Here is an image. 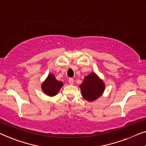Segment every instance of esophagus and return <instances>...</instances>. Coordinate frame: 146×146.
I'll return each instance as SVG.
<instances>
[{
    "instance_id": "1",
    "label": "esophagus",
    "mask_w": 146,
    "mask_h": 146,
    "mask_svg": "<svg viewBox=\"0 0 146 146\" xmlns=\"http://www.w3.org/2000/svg\"><path fill=\"white\" fill-rule=\"evenodd\" d=\"M68 82L70 84H73V82H74V79H73V78H69V80H68Z\"/></svg>"
}]
</instances>
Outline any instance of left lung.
I'll return each mask as SVG.
<instances>
[{
	"label": "left lung",
	"mask_w": 146,
	"mask_h": 146,
	"mask_svg": "<svg viewBox=\"0 0 146 146\" xmlns=\"http://www.w3.org/2000/svg\"><path fill=\"white\" fill-rule=\"evenodd\" d=\"M104 84L95 73H92L84 78L80 85L82 95L88 101H94L100 96L104 90Z\"/></svg>",
	"instance_id": "obj_1"
}]
</instances>
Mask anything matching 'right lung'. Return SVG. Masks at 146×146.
Here are the masks:
<instances>
[{
    "mask_svg": "<svg viewBox=\"0 0 146 146\" xmlns=\"http://www.w3.org/2000/svg\"><path fill=\"white\" fill-rule=\"evenodd\" d=\"M62 86V82L58 81L52 74H50L45 82L42 84V89L45 94L50 96H54L56 95Z\"/></svg>",
    "mask_w": 146,
    "mask_h": 146,
    "instance_id": "right-lung-1",
    "label": "right lung"
}]
</instances>
